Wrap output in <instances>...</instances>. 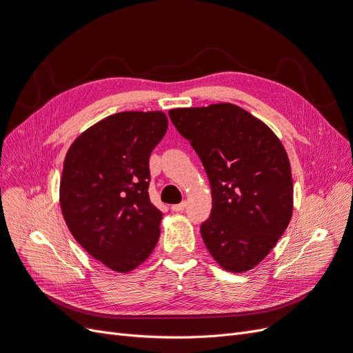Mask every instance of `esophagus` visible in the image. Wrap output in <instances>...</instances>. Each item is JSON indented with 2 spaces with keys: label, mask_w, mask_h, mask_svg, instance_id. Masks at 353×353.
Listing matches in <instances>:
<instances>
[{
  "label": "esophagus",
  "mask_w": 353,
  "mask_h": 353,
  "mask_svg": "<svg viewBox=\"0 0 353 353\" xmlns=\"http://www.w3.org/2000/svg\"><path fill=\"white\" fill-rule=\"evenodd\" d=\"M185 207H187V203L182 201L181 204H175V205H172L171 208H172V211H175V213H181V211H184Z\"/></svg>",
  "instance_id": "esophagus-1"
}]
</instances>
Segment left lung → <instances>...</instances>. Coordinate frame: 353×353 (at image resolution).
Masks as SVG:
<instances>
[{
  "label": "left lung",
  "mask_w": 353,
  "mask_h": 353,
  "mask_svg": "<svg viewBox=\"0 0 353 353\" xmlns=\"http://www.w3.org/2000/svg\"><path fill=\"white\" fill-rule=\"evenodd\" d=\"M207 172L213 208L201 224L207 250L224 271L258 266L292 217L287 150L258 117L232 103L169 110Z\"/></svg>",
  "instance_id": "8db88e82"
}]
</instances>
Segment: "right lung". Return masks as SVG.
I'll return each instance as SVG.
<instances>
[{"mask_svg": "<svg viewBox=\"0 0 353 353\" xmlns=\"http://www.w3.org/2000/svg\"><path fill=\"white\" fill-rule=\"evenodd\" d=\"M168 130L163 111H123L69 146L61 210L75 241L111 271L128 274L153 252L162 211L149 199V157Z\"/></svg>", "mask_w": 353, "mask_h": 353, "instance_id": "1", "label": "right lung"}]
</instances>
